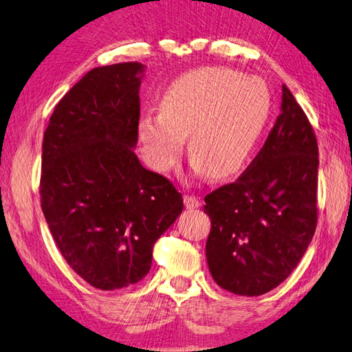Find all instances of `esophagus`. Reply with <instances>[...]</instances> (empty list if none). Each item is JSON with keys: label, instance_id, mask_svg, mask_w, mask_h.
Segmentation results:
<instances>
[{"label": "esophagus", "instance_id": "34e87169", "mask_svg": "<svg viewBox=\"0 0 352 352\" xmlns=\"http://www.w3.org/2000/svg\"><path fill=\"white\" fill-rule=\"evenodd\" d=\"M184 204H186L187 209H198L201 206V201L195 195H184Z\"/></svg>", "mask_w": 352, "mask_h": 352}]
</instances>
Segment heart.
<instances>
[{
	"label": "heart",
	"mask_w": 352,
	"mask_h": 352,
	"mask_svg": "<svg viewBox=\"0 0 352 352\" xmlns=\"http://www.w3.org/2000/svg\"><path fill=\"white\" fill-rule=\"evenodd\" d=\"M270 113L272 91L262 79L232 68H203L170 85L160 113L143 115L138 142L149 166L165 173L179 162L188 134L195 166L221 179L246 164Z\"/></svg>",
	"instance_id": "1"
}]
</instances>
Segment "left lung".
I'll use <instances>...</instances> for the list:
<instances>
[{
  "mask_svg": "<svg viewBox=\"0 0 352 352\" xmlns=\"http://www.w3.org/2000/svg\"><path fill=\"white\" fill-rule=\"evenodd\" d=\"M318 143L292 91L237 181L206 195V257L214 280L241 296L263 295L292 274L315 234Z\"/></svg>",
  "mask_w": 352,
  "mask_h": 352,
  "instance_id": "obj_1",
  "label": "left lung"
}]
</instances>
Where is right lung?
Segmentation results:
<instances>
[{"instance_id": "1", "label": "right lung", "mask_w": 352, "mask_h": 352, "mask_svg": "<svg viewBox=\"0 0 352 352\" xmlns=\"http://www.w3.org/2000/svg\"><path fill=\"white\" fill-rule=\"evenodd\" d=\"M138 62L96 67L57 102L43 135L40 203L67 263L91 287L145 278L153 246L184 209L173 182L134 153Z\"/></svg>"}]
</instances>
